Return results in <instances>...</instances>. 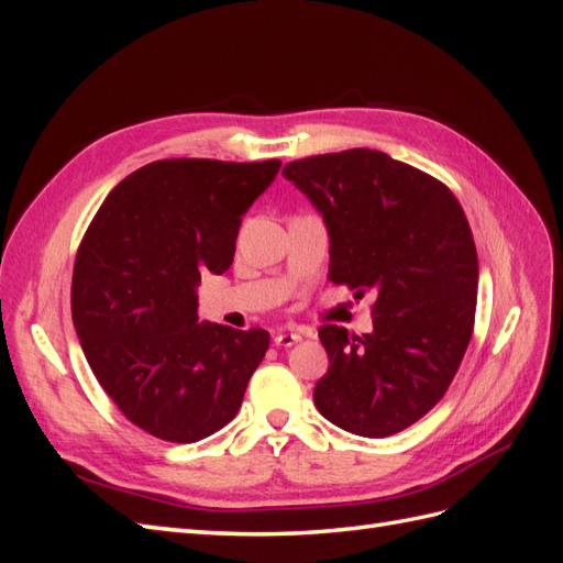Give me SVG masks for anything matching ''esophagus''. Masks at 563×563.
<instances>
[{
    "label": "esophagus",
    "instance_id": "obj_1",
    "mask_svg": "<svg viewBox=\"0 0 563 563\" xmlns=\"http://www.w3.org/2000/svg\"><path fill=\"white\" fill-rule=\"evenodd\" d=\"M300 340H302V333H300V331H279V333L275 335V345H277V347H291V345L300 343Z\"/></svg>",
    "mask_w": 563,
    "mask_h": 563
}]
</instances>
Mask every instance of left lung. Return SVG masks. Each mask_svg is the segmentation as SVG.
<instances>
[{
	"label": "left lung",
	"mask_w": 563,
	"mask_h": 563,
	"mask_svg": "<svg viewBox=\"0 0 563 563\" xmlns=\"http://www.w3.org/2000/svg\"><path fill=\"white\" fill-rule=\"evenodd\" d=\"M282 176L323 216L329 279L376 294L371 333L319 329L329 371L314 406L360 437L411 428L446 395L474 329L479 261L463 207L441 180L368 147L288 162Z\"/></svg>",
	"instance_id": "left-lung-1"
}]
</instances>
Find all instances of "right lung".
Masks as SVG:
<instances>
[{
	"label": "right lung",
	"mask_w": 563,
	"mask_h": 563,
	"mask_svg": "<svg viewBox=\"0 0 563 563\" xmlns=\"http://www.w3.org/2000/svg\"><path fill=\"white\" fill-rule=\"evenodd\" d=\"M279 159H162L100 203L73 272V321L96 380L147 434L192 444L236 416L265 329L197 321L203 272L232 265L242 216Z\"/></svg>",
	"instance_id": "right-lung-1"
}]
</instances>
